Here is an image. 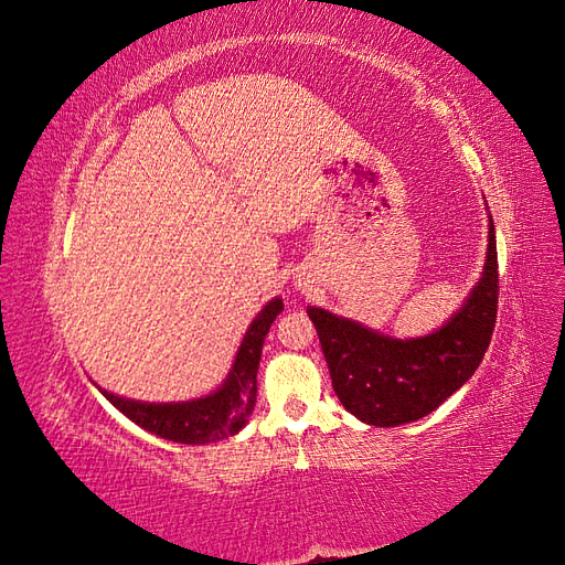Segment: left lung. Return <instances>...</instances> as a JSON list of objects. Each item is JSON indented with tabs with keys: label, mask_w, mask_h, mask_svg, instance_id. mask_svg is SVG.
Returning a JSON list of instances; mask_svg holds the SVG:
<instances>
[{
	"label": "left lung",
	"mask_w": 565,
	"mask_h": 565,
	"mask_svg": "<svg viewBox=\"0 0 565 565\" xmlns=\"http://www.w3.org/2000/svg\"><path fill=\"white\" fill-rule=\"evenodd\" d=\"M483 278L440 330L419 339H393L309 306L337 398L372 426L422 419L481 365L498 320V243L490 216Z\"/></svg>",
	"instance_id": "8db88e82"
}]
</instances>
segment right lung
<instances>
[{"label": "right lung", "instance_id": "right-lung-1", "mask_svg": "<svg viewBox=\"0 0 565 565\" xmlns=\"http://www.w3.org/2000/svg\"><path fill=\"white\" fill-rule=\"evenodd\" d=\"M280 311L282 299H270L262 313L252 320L226 382L210 396L185 403H141L119 398L106 388H100V393L134 424L160 438L185 443V446L224 440L241 431L252 415L264 339Z\"/></svg>", "mask_w": 565, "mask_h": 565}]
</instances>
